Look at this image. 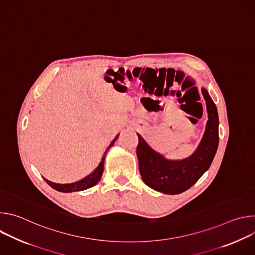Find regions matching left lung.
I'll return each instance as SVG.
<instances>
[{
	"mask_svg": "<svg viewBox=\"0 0 255 255\" xmlns=\"http://www.w3.org/2000/svg\"><path fill=\"white\" fill-rule=\"evenodd\" d=\"M206 101L208 121L201 142L192 155L170 160L152 149L140 134L136 154L139 171L145 185L154 191L177 195L189 190L209 169L219 144V117L215 103L208 91L202 88Z\"/></svg>",
	"mask_w": 255,
	"mask_h": 255,
	"instance_id": "left-lung-1",
	"label": "left lung"
}]
</instances>
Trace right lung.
<instances>
[{
    "label": "right lung",
    "instance_id": "right-lung-1",
    "mask_svg": "<svg viewBox=\"0 0 255 255\" xmlns=\"http://www.w3.org/2000/svg\"><path fill=\"white\" fill-rule=\"evenodd\" d=\"M118 136H119V134L113 139L111 144L109 145L108 148L106 149V151H105L104 155L102 156V159H101L99 165L97 166V168L95 170H93V172H91L89 175L84 177L83 179L78 180V181H76V183H71V184H56V183H52V181L44 178L45 181L52 189H54L58 192H61V193L80 192V191H84V190H87V189H90V188L94 187L95 185H97L99 183L101 177H102V174H103V171H104V162H105L106 154H107L108 150L113 146L115 141L118 139Z\"/></svg>",
    "mask_w": 255,
    "mask_h": 255
}]
</instances>
